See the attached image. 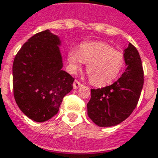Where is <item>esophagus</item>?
<instances>
[{
  "mask_svg": "<svg viewBox=\"0 0 158 158\" xmlns=\"http://www.w3.org/2000/svg\"><path fill=\"white\" fill-rule=\"evenodd\" d=\"M82 85H83V84H82L79 81H78V80H74V84H73V86H74V89H79V87H81Z\"/></svg>",
  "mask_w": 158,
  "mask_h": 158,
  "instance_id": "1",
  "label": "esophagus"
}]
</instances>
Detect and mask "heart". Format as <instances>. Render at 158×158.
<instances>
[{
    "label": "heart",
    "mask_w": 158,
    "mask_h": 158,
    "mask_svg": "<svg viewBox=\"0 0 158 158\" xmlns=\"http://www.w3.org/2000/svg\"><path fill=\"white\" fill-rule=\"evenodd\" d=\"M67 60L72 72H76L87 63L86 71L90 82L97 86L112 83L125 66L123 53L104 42H85L79 49L71 48Z\"/></svg>",
    "instance_id": "b5f03b06"
}]
</instances>
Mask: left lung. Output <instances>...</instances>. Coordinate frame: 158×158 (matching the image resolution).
Returning <instances> with one entry per match:
<instances>
[{"label":"left lung","mask_w":158,"mask_h":158,"mask_svg":"<svg viewBox=\"0 0 158 158\" xmlns=\"http://www.w3.org/2000/svg\"><path fill=\"white\" fill-rule=\"evenodd\" d=\"M127 69L111 85L91 89L88 115L99 127L118 124L135 109L143 89L144 74L140 55L129 43L124 50Z\"/></svg>","instance_id":"obj_1"}]
</instances>
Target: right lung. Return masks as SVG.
<instances>
[{"instance_id":"obj_1","label":"right lung","mask_w":158,"mask_h":158,"mask_svg":"<svg viewBox=\"0 0 158 158\" xmlns=\"http://www.w3.org/2000/svg\"><path fill=\"white\" fill-rule=\"evenodd\" d=\"M57 35L49 30L34 35L13 62V93L18 107L35 122H45L59 111L74 79L62 70Z\"/></svg>"}]
</instances>
